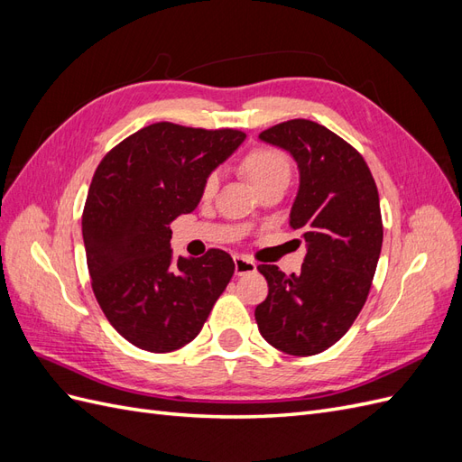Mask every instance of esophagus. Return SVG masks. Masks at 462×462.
Returning <instances> with one entry per match:
<instances>
[{
  "label": "esophagus",
  "mask_w": 462,
  "mask_h": 462,
  "mask_svg": "<svg viewBox=\"0 0 462 462\" xmlns=\"http://www.w3.org/2000/svg\"><path fill=\"white\" fill-rule=\"evenodd\" d=\"M256 272V262L248 260L245 256H235V273L236 275H245V273H253Z\"/></svg>",
  "instance_id": "1"
}]
</instances>
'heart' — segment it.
Segmentation results:
<instances>
[{
    "label": "heart",
    "instance_id": "b5f03b06",
    "mask_svg": "<svg viewBox=\"0 0 462 462\" xmlns=\"http://www.w3.org/2000/svg\"><path fill=\"white\" fill-rule=\"evenodd\" d=\"M241 167L246 173V177L253 180V185L256 189H262L263 185L272 183L275 179H283V177L289 179L291 175V167L283 153L273 148H263V146L248 150L241 162ZM217 185H219V173L212 171L206 177L202 185L204 197H212V194L217 190Z\"/></svg>",
    "mask_w": 462,
    "mask_h": 462
}]
</instances>
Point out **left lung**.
Instances as JSON below:
<instances>
[{
    "label": "left lung",
    "mask_w": 462,
    "mask_h": 462,
    "mask_svg": "<svg viewBox=\"0 0 462 462\" xmlns=\"http://www.w3.org/2000/svg\"><path fill=\"white\" fill-rule=\"evenodd\" d=\"M260 141L297 162L289 226L300 231L306 256L300 273L258 265L270 291L256 324L279 351L318 355L343 337L368 299L383 241L380 197L365 158L324 125L291 119Z\"/></svg>",
    "instance_id": "obj_1"
}]
</instances>
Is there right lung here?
<instances>
[{
  "label": "right lung",
  "mask_w": 462,
  "mask_h": 462,
  "mask_svg": "<svg viewBox=\"0 0 462 462\" xmlns=\"http://www.w3.org/2000/svg\"><path fill=\"white\" fill-rule=\"evenodd\" d=\"M245 133L153 123L97 165L82 212V239L97 304L134 346L171 353L200 333L235 263L226 250L175 256L170 223L190 214L206 177Z\"/></svg>",
  "instance_id": "right-lung-1"
}]
</instances>
